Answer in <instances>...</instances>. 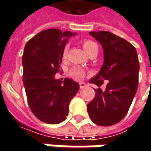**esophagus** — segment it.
<instances>
[{
    "mask_svg": "<svg viewBox=\"0 0 151 151\" xmlns=\"http://www.w3.org/2000/svg\"><path fill=\"white\" fill-rule=\"evenodd\" d=\"M79 87H80V88H84L87 87V85H86V83H84V82H80V83H79Z\"/></svg>",
    "mask_w": 151,
    "mask_h": 151,
    "instance_id": "esophagus-1",
    "label": "esophagus"
}]
</instances>
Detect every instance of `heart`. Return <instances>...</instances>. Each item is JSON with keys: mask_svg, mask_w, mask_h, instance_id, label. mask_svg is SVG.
Segmentation results:
<instances>
[{"mask_svg": "<svg viewBox=\"0 0 151 151\" xmlns=\"http://www.w3.org/2000/svg\"><path fill=\"white\" fill-rule=\"evenodd\" d=\"M82 47H83L84 50L88 55L90 53H92L93 51L98 50L97 45L94 42L91 41V40H84L82 42ZM67 52H68V46H65V48L63 49V58L66 57ZM70 77H72L76 81H81V80H82L84 78V76H85V72H84V70H81V68L75 67V68H73V69L70 70Z\"/></svg>", "mask_w": 151, "mask_h": 151, "instance_id": "heart-1", "label": "heart"}]
</instances>
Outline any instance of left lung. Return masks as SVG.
<instances>
[{
    "mask_svg": "<svg viewBox=\"0 0 151 151\" xmlns=\"http://www.w3.org/2000/svg\"><path fill=\"white\" fill-rule=\"evenodd\" d=\"M104 50L100 72L89 82L101 87L107 80L106 90L95 89V97L88 104L91 120L109 126L124 119L133 101L138 85L139 62L135 47L125 39L106 31L90 32Z\"/></svg>",
    "mask_w": 151,
    "mask_h": 151,
    "instance_id": "obj_1",
    "label": "left lung"
}]
</instances>
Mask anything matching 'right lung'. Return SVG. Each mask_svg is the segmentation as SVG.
Wrapping results in <instances>:
<instances>
[{
	"instance_id": "obj_1",
	"label": "right lung",
	"mask_w": 151,
	"mask_h": 151,
	"mask_svg": "<svg viewBox=\"0 0 151 151\" xmlns=\"http://www.w3.org/2000/svg\"><path fill=\"white\" fill-rule=\"evenodd\" d=\"M71 32L48 29L27 43L22 57L23 83L31 111L42 122L59 124L66 119L69 105L79 90L71 79L55 78L60 70L63 51Z\"/></svg>"
}]
</instances>
